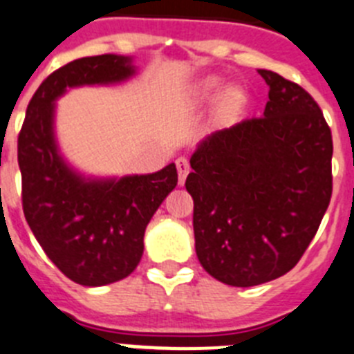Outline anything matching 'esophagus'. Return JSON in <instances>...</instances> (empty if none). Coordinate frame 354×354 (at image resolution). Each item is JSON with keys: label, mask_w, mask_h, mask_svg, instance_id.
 <instances>
[{"label": "esophagus", "mask_w": 354, "mask_h": 354, "mask_svg": "<svg viewBox=\"0 0 354 354\" xmlns=\"http://www.w3.org/2000/svg\"><path fill=\"white\" fill-rule=\"evenodd\" d=\"M176 169H178V174H180V185H183L185 183V178L187 174H189V160L185 158V156H180V158L176 160Z\"/></svg>", "instance_id": "1"}]
</instances>
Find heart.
Masks as SVG:
<instances>
[{
    "mask_svg": "<svg viewBox=\"0 0 354 354\" xmlns=\"http://www.w3.org/2000/svg\"><path fill=\"white\" fill-rule=\"evenodd\" d=\"M219 85L221 80L215 78V76L205 78L203 82H199L198 87H196V96H198L199 100H208V97H212L215 92H217ZM239 101H241V92L235 91V88H230V91L224 94V103H226V106H235Z\"/></svg>",
    "mask_w": 354,
    "mask_h": 354,
    "instance_id": "1",
    "label": "heart"
}]
</instances>
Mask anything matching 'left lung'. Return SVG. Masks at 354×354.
Listing matches in <instances>:
<instances>
[{
  "instance_id": "8db88e82",
  "label": "left lung",
  "mask_w": 354,
  "mask_h": 354,
  "mask_svg": "<svg viewBox=\"0 0 354 354\" xmlns=\"http://www.w3.org/2000/svg\"><path fill=\"white\" fill-rule=\"evenodd\" d=\"M263 118L208 135L190 156L198 260L223 283L253 287L287 274L315 236L333 189L331 130L297 84L258 69Z\"/></svg>"
}]
</instances>
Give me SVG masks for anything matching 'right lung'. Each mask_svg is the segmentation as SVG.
<instances>
[{
    "instance_id": "1",
    "label": "right lung",
    "mask_w": 354,
    "mask_h": 354,
    "mask_svg": "<svg viewBox=\"0 0 354 354\" xmlns=\"http://www.w3.org/2000/svg\"><path fill=\"white\" fill-rule=\"evenodd\" d=\"M135 73L131 58L97 55L48 76L26 109L17 139L23 212L37 242L64 274L85 287L130 276L144 253V232L176 187V165L153 174L92 180L66 164L55 140V100L67 87L118 84Z\"/></svg>"
}]
</instances>
